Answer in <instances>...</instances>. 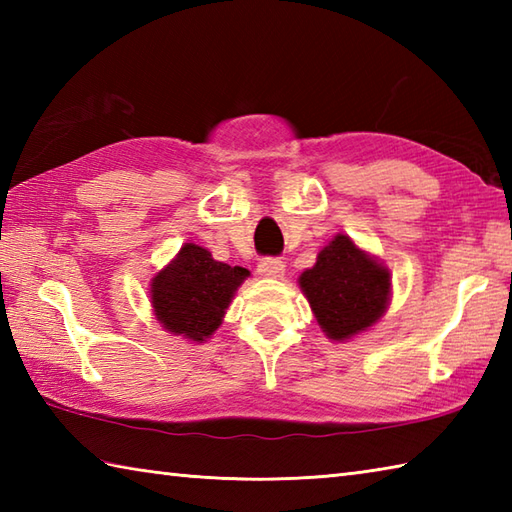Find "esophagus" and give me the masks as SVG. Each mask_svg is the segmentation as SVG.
<instances>
[{"label":"esophagus","mask_w":512,"mask_h":512,"mask_svg":"<svg viewBox=\"0 0 512 512\" xmlns=\"http://www.w3.org/2000/svg\"><path fill=\"white\" fill-rule=\"evenodd\" d=\"M257 273L266 277V279H281L286 273V264L281 262V259H273V257H266L262 262L257 264Z\"/></svg>","instance_id":"34e87169"}]
</instances>
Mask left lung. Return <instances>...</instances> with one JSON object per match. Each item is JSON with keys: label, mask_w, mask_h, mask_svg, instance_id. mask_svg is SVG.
<instances>
[{"label": "left lung", "mask_w": 512, "mask_h": 512, "mask_svg": "<svg viewBox=\"0 0 512 512\" xmlns=\"http://www.w3.org/2000/svg\"><path fill=\"white\" fill-rule=\"evenodd\" d=\"M297 284L319 328L336 343L372 330L391 301V273L385 262L343 233L319 250L317 264L303 270Z\"/></svg>", "instance_id": "1"}]
</instances>
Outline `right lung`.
Returning <instances> with one entry per match:
<instances>
[{
	"instance_id": "right-lung-1",
	"label": "right lung",
	"mask_w": 512,
	"mask_h": 512,
	"mask_svg": "<svg viewBox=\"0 0 512 512\" xmlns=\"http://www.w3.org/2000/svg\"><path fill=\"white\" fill-rule=\"evenodd\" d=\"M250 273L217 262L209 250L187 242L149 281L154 317L173 336L204 343L220 328L237 288Z\"/></svg>"
}]
</instances>
